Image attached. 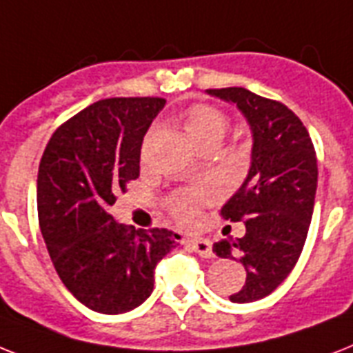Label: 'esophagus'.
Here are the masks:
<instances>
[{"label": "esophagus", "mask_w": 353, "mask_h": 353, "mask_svg": "<svg viewBox=\"0 0 353 353\" xmlns=\"http://www.w3.org/2000/svg\"><path fill=\"white\" fill-rule=\"evenodd\" d=\"M188 246L192 248V252H196L199 257H205V259H212L214 257V252H212V243L208 239H203V237H197V239H188Z\"/></svg>", "instance_id": "1"}]
</instances>
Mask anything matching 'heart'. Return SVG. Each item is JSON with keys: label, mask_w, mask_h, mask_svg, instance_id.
I'll return each mask as SVG.
<instances>
[{"label": "heart", "mask_w": 353, "mask_h": 353, "mask_svg": "<svg viewBox=\"0 0 353 353\" xmlns=\"http://www.w3.org/2000/svg\"><path fill=\"white\" fill-rule=\"evenodd\" d=\"M183 128L186 136L197 148L206 143H221L228 128V117L219 108L210 105H194L183 116ZM208 196V188H201L197 192H185L177 194L172 199V212L181 223H192L196 219L197 201Z\"/></svg>", "instance_id": "heart-1"}]
</instances>
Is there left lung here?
<instances>
[{"instance_id": "left-lung-1", "label": "left lung", "mask_w": 353, "mask_h": 353, "mask_svg": "<svg viewBox=\"0 0 353 353\" xmlns=\"http://www.w3.org/2000/svg\"><path fill=\"white\" fill-rule=\"evenodd\" d=\"M206 94L236 105L252 134L248 174L221 208L226 219L245 223L246 234L214 245L217 257L246 268V283L230 296L243 305L272 294L296 266L314 214L317 157L305 125L283 103L241 87Z\"/></svg>"}]
</instances>
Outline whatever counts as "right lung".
<instances>
[{
	"mask_svg": "<svg viewBox=\"0 0 353 353\" xmlns=\"http://www.w3.org/2000/svg\"><path fill=\"white\" fill-rule=\"evenodd\" d=\"M161 97H110L54 132L37 172V217L57 276L79 303L125 314L154 290L156 265L181 237L128 232L108 214L116 192L139 176L143 137Z\"/></svg>",
	"mask_w": 353,
	"mask_h": 353,
	"instance_id": "add662e5",
	"label": "right lung"
}]
</instances>
